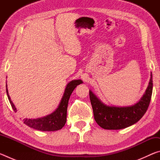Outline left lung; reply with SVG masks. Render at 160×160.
I'll return each mask as SVG.
<instances>
[{
    "instance_id": "1",
    "label": "left lung",
    "mask_w": 160,
    "mask_h": 160,
    "mask_svg": "<svg viewBox=\"0 0 160 160\" xmlns=\"http://www.w3.org/2000/svg\"><path fill=\"white\" fill-rule=\"evenodd\" d=\"M152 75L151 73L147 90L140 101L132 106L123 107L107 106L103 104L90 90L94 120L100 127L107 130H119L133 125L148 110L152 93Z\"/></svg>"
}]
</instances>
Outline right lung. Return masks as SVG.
Instances as JSON below:
<instances>
[{
  "instance_id": "obj_1",
  "label": "right lung",
  "mask_w": 160,
  "mask_h": 160,
  "mask_svg": "<svg viewBox=\"0 0 160 160\" xmlns=\"http://www.w3.org/2000/svg\"><path fill=\"white\" fill-rule=\"evenodd\" d=\"M82 81L81 80H72L68 84L66 90H65L63 96L62 97L61 101L59 104L58 107L53 113L48 114L44 117L38 118H24V123L26 124L30 128L42 131H55L61 129L65 126L66 122L67 116V108L68 100L71 95L72 91L76 87L82 84ZM6 92L8 97L9 102L11 104V107L14 110V112H17V109L13 104L12 102L10 99V97L8 94V91L7 89L6 85Z\"/></svg>"
}]
</instances>
